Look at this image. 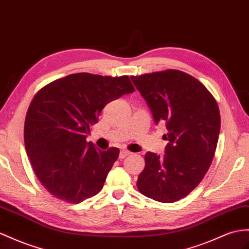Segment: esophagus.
Segmentation results:
<instances>
[{"label": "esophagus", "instance_id": "1", "mask_svg": "<svg viewBox=\"0 0 249 249\" xmlns=\"http://www.w3.org/2000/svg\"><path fill=\"white\" fill-rule=\"evenodd\" d=\"M130 154H131V152L128 151V150H121V152H120V159H124L127 156H129Z\"/></svg>", "mask_w": 249, "mask_h": 249}]
</instances>
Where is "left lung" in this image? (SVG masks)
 <instances>
[{"label": "left lung", "mask_w": 249, "mask_h": 249, "mask_svg": "<svg viewBox=\"0 0 249 249\" xmlns=\"http://www.w3.org/2000/svg\"><path fill=\"white\" fill-rule=\"evenodd\" d=\"M147 102L155 123H164L168 144L160 158L146 152L137 186L150 199L173 203L190 194L213 162L218 144L219 106L207 88L176 69L130 76Z\"/></svg>", "instance_id": "8db88e82"}]
</instances>
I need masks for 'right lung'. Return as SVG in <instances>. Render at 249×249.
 <instances>
[{
    "label": "right lung",
    "mask_w": 249,
    "mask_h": 249,
    "mask_svg": "<svg viewBox=\"0 0 249 249\" xmlns=\"http://www.w3.org/2000/svg\"><path fill=\"white\" fill-rule=\"evenodd\" d=\"M133 91L127 75L81 72L36 92L25 119V148L37 179L56 199L78 204L103 188L120 150H100L86 138L109 102Z\"/></svg>",
    "instance_id": "add662e5"
}]
</instances>
